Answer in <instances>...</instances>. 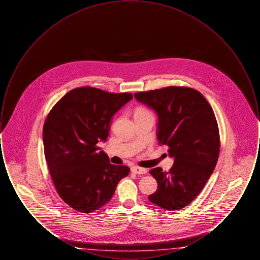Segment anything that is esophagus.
<instances>
[{
    "label": "esophagus",
    "mask_w": 260,
    "mask_h": 260,
    "mask_svg": "<svg viewBox=\"0 0 260 260\" xmlns=\"http://www.w3.org/2000/svg\"><path fill=\"white\" fill-rule=\"evenodd\" d=\"M132 173H136V174H145L147 173V170L140 168V167H132L131 169Z\"/></svg>",
    "instance_id": "obj_1"
}]
</instances>
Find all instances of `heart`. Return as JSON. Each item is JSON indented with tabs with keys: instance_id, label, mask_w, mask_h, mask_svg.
I'll use <instances>...</instances> for the list:
<instances>
[{
	"instance_id": "heart-1",
	"label": "heart",
	"mask_w": 260,
	"mask_h": 260,
	"mask_svg": "<svg viewBox=\"0 0 260 260\" xmlns=\"http://www.w3.org/2000/svg\"><path fill=\"white\" fill-rule=\"evenodd\" d=\"M141 111H144V110H143V109H138V110H137V111H136V112H141Z\"/></svg>"
}]
</instances>
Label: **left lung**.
Returning <instances> with one entry per match:
<instances>
[{
  "label": "left lung",
  "mask_w": 260,
  "mask_h": 260,
  "mask_svg": "<svg viewBox=\"0 0 260 260\" xmlns=\"http://www.w3.org/2000/svg\"><path fill=\"white\" fill-rule=\"evenodd\" d=\"M135 98L157 114L159 145H168L174 160L169 172L150 171L158 188L149 201L164 210H180L198 196L216 166L220 141L214 113L204 95L190 87H164L136 92Z\"/></svg>",
  "instance_id": "left-lung-1"
}]
</instances>
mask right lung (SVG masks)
<instances>
[{
	"mask_svg": "<svg viewBox=\"0 0 260 260\" xmlns=\"http://www.w3.org/2000/svg\"><path fill=\"white\" fill-rule=\"evenodd\" d=\"M133 99L94 87L70 90L50 110L43 141L50 176L60 198L71 208L90 213L111 200L129 169L116 166L99 151L109 136L113 116Z\"/></svg>",
	"mask_w": 260,
	"mask_h": 260,
	"instance_id": "right-lung-1",
	"label": "right lung"
}]
</instances>
